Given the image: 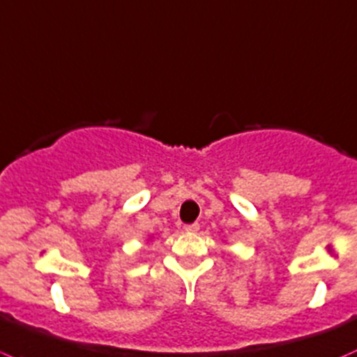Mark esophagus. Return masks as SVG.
<instances>
[{"mask_svg": "<svg viewBox=\"0 0 357 357\" xmlns=\"http://www.w3.org/2000/svg\"><path fill=\"white\" fill-rule=\"evenodd\" d=\"M183 229H185L187 232H197L199 231V224H187L183 225Z\"/></svg>", "mask_w": 357, "mask_h": 357, "instance_id": "obj_1", "label": "esophagus"}]
</instances>
